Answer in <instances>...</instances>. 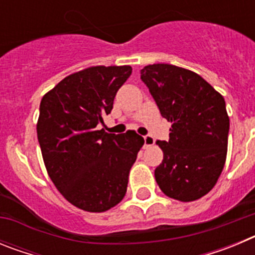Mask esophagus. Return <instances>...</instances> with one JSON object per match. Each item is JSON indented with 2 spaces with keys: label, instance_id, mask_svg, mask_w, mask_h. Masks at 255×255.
Returning a JSON list of instances; mask_svg holds the SVG:
<instances>
[{
  "label": "esophagus",
  "instance_id": "obj_1",
  "mask_svg": "<svg viewBox=\"0 0 255 255\" xmlns=\"http://www.w3.org/2000/svg\"><path fill=\"white\" fill-rule=\"evenodd\" d=\"M153 144H154V139H153L150 135H145V136H144V147H152Z\"/></svg>",
  "mask_w": 255,
  "mask_h": 255
}]
</instances>
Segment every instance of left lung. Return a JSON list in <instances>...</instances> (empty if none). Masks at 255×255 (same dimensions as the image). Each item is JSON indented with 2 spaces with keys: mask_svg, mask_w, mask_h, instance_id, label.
I'll list each match as a JSON object with an SVG mask.
<instances>
[{
  "mask_svg": "<svg viewBox=\"0 0 255 255\" xmlns=\"http://www.w3.org/2000/svg\"><path fill=\"white\" fill-rule=\"evenodd\" d=\"M140 78L172 124L168 141L157 140L163 152L154 170L159 189L180 202L204 197L226 162L230 119L224 97L194 71L175 65H148Z\"/></svg>",
  "mask_w": 255,
  "mask_h": 255,
  "instance_id": "1",
  "label": "left lung"
}]
</instances>
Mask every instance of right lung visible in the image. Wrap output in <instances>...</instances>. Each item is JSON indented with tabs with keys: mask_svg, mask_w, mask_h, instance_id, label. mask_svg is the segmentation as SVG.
<instances>
[{
	"mask_svg": "<svg viewBox=\"0 0 255 255\" xmlns=\"http://www.w3.org/2000/svg\"><path fill=\"white\" fill-rule=\"evenodd\" d=\"M131 66H92L62 79L40 101L37 135L52 182L67 202L105 212L123 200L144 139L98 130Z\"/></svg>",
	"mask_w": 255,
	"mask_h": 255,
	"instance_id": "1",
	"label": "right lung"
}]
</instances>
